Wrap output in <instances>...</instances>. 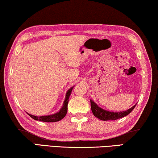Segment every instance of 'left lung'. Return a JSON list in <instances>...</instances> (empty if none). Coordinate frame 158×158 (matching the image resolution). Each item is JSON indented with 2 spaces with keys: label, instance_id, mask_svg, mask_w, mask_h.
Listing matches in <instances>:
<instances>
[{
  "label": "left lung",
  "instance_id": "8db88e82",
  "mask_svg": "<svg viewBox=\"0 0 158 158\" xmlns=\"http://www.w3.org/2000/svg\"><path fill=\"white\" fill-rule=\"evenodd\" d=\"M90 102L91 110H92V113L94 115V116L98 118V119L102 120V121H111V120H116L121 118H123L130 114L136 106V104L134 105L133 107L131 108V109L126 110H123V111L112 112L100 108L92 100H90Z\"/></svg>",
  "mask_w": 158,
  "mask_h": 158
}]
</instances>
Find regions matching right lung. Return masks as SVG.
Masks as SVG:
<instances>
[{
  "label": "right lung",
  "instance_id": "right-lung-1",
  "mask_svg": "<svg viewBox=\"0 0 158 158\" xmlns=\"http://www.w3.org/2000/svg\"><path fill=\"white\" fill-rule=\"evenodd\" d=\"M73 88H74V86H72V88H70L69 90L67 91V94H66L65 100L64 102V103H63V106L62 107V109L60 110V111L59 112L56 113L55 114L48 115V116H36L29 114H27L29 115L30 117L32 118L34 120H36V121H42L43 122H56V121H60V120H62L63 118L66 116V114H67L68 102H69V98L70 95H71Z\"/></svg>",
  "mask_w": 158,
  "mask_h": 158
}]
</instances>
